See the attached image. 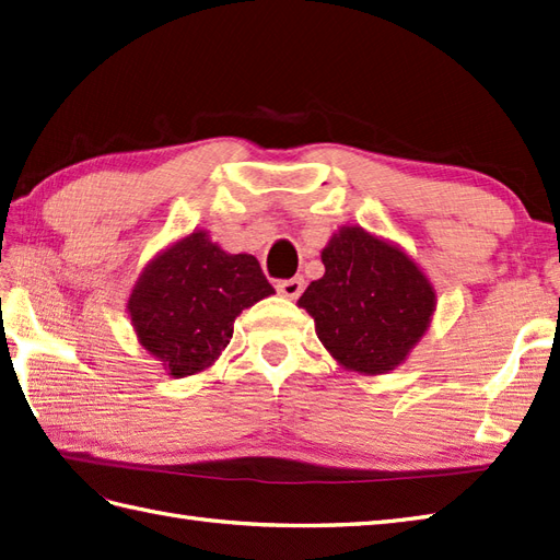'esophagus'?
Listing matches in <instances>:
<instances>
[{
	"mask_svg": "<svg viewBox=\"0 0 560 560\" xmlns=\"http://www.w3.org/2000/svg\"><path fill=\"white\" fill-rule=\"evenodd\" d=\"M303 289H305V279H303V277H293V279L277 281V291H279L283 298H291V301H295V298L303 293Z\"/></svg>",
	"mask_w": 560,
	"mask_h": 560,
	"instance_id": "1",
	"label": "esophagus"
}]
</instances>
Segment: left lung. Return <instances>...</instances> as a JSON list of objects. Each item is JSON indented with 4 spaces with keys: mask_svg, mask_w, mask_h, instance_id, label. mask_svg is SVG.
I'll return each instance as SVG.
<instances>
[{
    "mask_svg": "<svg viewBox=\"0 0 560 560\" xmlns=\"http://www.w3.org/2000/svg\"><path fill=\"white\" fill-rule=\"evenodd\" d=\"M324 277L298 305L315 319L324 348L343 368L384 374L422 339L434 289L412 259L360 226H343L322 250Z\"/></svg>",
    "mask_w": 560,
    "mask_h": 560,
    "instance_id": "obj_1",
    "label": "left lung"
}]
</instances>
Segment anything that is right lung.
Returning <instances> with one entry per match:
<instances>
[{"label":"right lung","instance_id":"add662e5","mask_svg":"<svg viewBox=\"0 0 560 560\" xmlns=\"http://www.w3.org/2000/svg\"><path fill=\"white\" fill-rule=\"evenodd\" d=\"M271 293L253 255H229L195 231L145 267L128 312L138 341L180 380L210 368L241 312Z\"/></svg>","mask_w":560,"mask_h":560}]
</instances>
